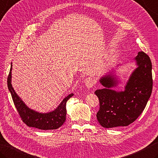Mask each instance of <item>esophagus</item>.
<instances>
[{
    "instance_id": "obj_1",
    "label": "esophagus",
    "mask_w": 158,
    "mask_h": 158,
    "mask_svg": "<svg viewBox=\"0 0 158 158\" xmlns=\"http://www.w3.org/2000/svg\"><path fill=\"white\" fill-rule=\"evenodd\" d=\"M96 83H97V81H96L94 78H93V77H88V78L85 79V85L88 88H91L96 84Z\"/></svg>"
}]
</instances>
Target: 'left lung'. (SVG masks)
Instances as JSON below:
<instances>
[{"instance_id":"1","label":"left lung","mask_w":158,"mask_h":158,"mask_svg":"<svg viewBox=\"0 0 158 158\" xmlns=\"http://www.w3.org/2000/svg\"><path fill=\"white\" fill-rule=\"evenodd\" d=\"M138 68L132 73L125 90L111 89L117 85L112 74L101 77L100 83L105 88L94 92L99 100L97 118L105 128L128 126L143 112L153 88L152 64L149 57L140 51L135 58Z\"/></svg>"}]
</instances>
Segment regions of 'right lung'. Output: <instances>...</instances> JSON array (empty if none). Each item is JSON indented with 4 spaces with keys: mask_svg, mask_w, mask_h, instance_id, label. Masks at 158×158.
Segmentation results:
<instances>
[{
    "mask_svg": "<svg viewBox=\"0 0 158 158\" xmlns=\"http://www.w3.org/2000/svg\"><path fill=\"white\" fill-rule=\"evenodd\" d=\"M11 70L12 65L7 77V86L11 92L12 99L22 120L25 124L31 127H35L42 130H52L57 129L62 125L66 120L67 101L74 95L70 94L61 101L56 109L48 113H39L28 107L21 98L15 93L11 85Z\"/></svg>",
    "mask_w": 158,
    "mask_h": 158,
    "instance_id": "add662e5",
    "label": "right lung"
}]
</instances>
